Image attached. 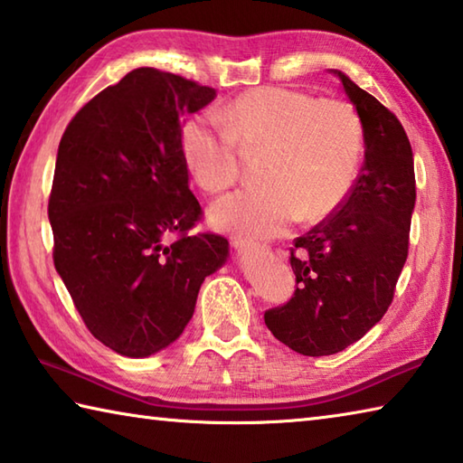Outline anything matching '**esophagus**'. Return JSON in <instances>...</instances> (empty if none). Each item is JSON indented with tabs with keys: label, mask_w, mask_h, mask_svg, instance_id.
<instances>
[{
	"label": "esophagus",
	"mask_w": 463,
	"mask_h": 463,
	"mask_svg": "<svg viewBox=\"0 0 463 463\" xmlns=\"http://www.w3.org/2000/svg\"><path fill=\"white\" fill-rule=\"evenodd\" d=\"M232 247L237 249L241 255H253V253H260V250H265L263 245H257V242H247V241H232Z\"/></svg>",
	"instance_id": "esophagus-1"
}]
</instances>
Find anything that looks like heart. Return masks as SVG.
I'll use <instances>...</instances> for the list:
<instances>
[{"label": "heart", "mask_w": 463, "mask_h": 463, "mask_svg": "<svg viewBox=\"0 0 463 463\" xmlns=\"http://www.w3.org/2000/svg\"><path fill=\"white\" fill-rule=\"evenodd\" d=\"M222 127L194 116L179 132V151L202 192L218 194L239 175L237 145L265 148L261 182L218 200L214 229L241 239H273L296 221L331 216L354 187L364 130L354 108L289 88L241 93L221 112Z\"/></svg>", "instance_id": "obj_1"}]
</instances>
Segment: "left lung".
I'll list each match as a JSON object with an SVG mask.
<instances>
[{
  "instance_id": "left-lung-1",
  "label": "left lung",
  "mask_w": 463,
  "mask_h": 463,
  "mask_svg": "<svg viewBox=\"0 0 463 463\" xmlns=\"http://www.w3.org/2000/svg\"><path fill=\"white\" fill-rule=\"evenodd\" d=\"M364 128V167L345 202L292 249L296 292L265 325L296 354H339L380 323L409 255L417 200L414 161L401 120L343 71Z\"/></svg>"
}]
</instances>
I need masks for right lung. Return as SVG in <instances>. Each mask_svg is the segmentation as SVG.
<instances>
[{"mask_svg":"<svg viewBox=\"0 0 463 463\" xmlns=\"http://www.w3.org/2000/svg\"><path fill=\"white\" fill-rule=\"evenodd\" d=\"M214 98L206 85L138 67L90 99L59 143L54 268L90 333L120 355L169 347L202 281L229 260L224 237L187 234L202 208L179 151L184 114Z\"/></svg>","mask_w":463,"mask_h":463,"instance_id":"right-lung-1","label":"right lung"}]
</instances>
